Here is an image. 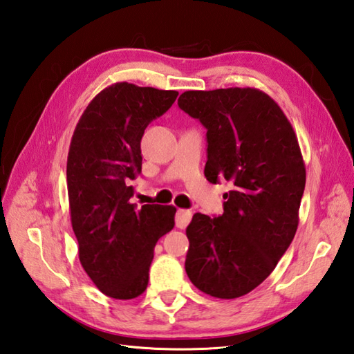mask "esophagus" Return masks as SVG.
<instances>
[{
    "instance_id": "obj_1",
    "label": "esophagus",
    "mask_w": 354,
    "mask_h": 354,
    "mask_svg": "<svg viewBox=\"0 0 354 354\" xmlns=\"http://www.w3.org/2000/svg\"><path fill=\"white\" fill-rule=\"evenodd\" d=\"M192 218V212L191 210H186V209H178L177 210V215H176V224L178 229H185V227L189 224Z\"/></svg>"
}]
</instances>
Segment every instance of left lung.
<instances>
[{
	"label": "left lung",
	"instance_id": "8db88e82",
	"mask_svg": "<svg viewBox=\"0 0 354 354\" xmlns=\"http://www.w3.org/2000/svg\"><path fill=\"white\" fill-rule=\"evenodd\" d=\"M178 107L207 129L210 183L227 180L224 214H195L185 268L201 292L232 300L270 276L292 242L306 185L298 139L268 93L254 88L186 91Z\"/></svg>",
	"mask_w": 354,
	"mask_h": 354
}]
</instances>
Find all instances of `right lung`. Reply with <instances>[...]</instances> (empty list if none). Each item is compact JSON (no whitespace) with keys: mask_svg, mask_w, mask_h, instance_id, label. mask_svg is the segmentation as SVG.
<instances>
[{"mask_svg":"<svg viewBox=\"0 0 354 354\" xmlns=\"http://www.w3.org/2000/svg\"><path fill=\"white\" fill-rule=\"evenodd\" d=\"M177 95L115 83L84 109L71 139L66 182L78 257L95 286L116 300H131L147 289L156 242L174 227V206L136 209L129 182L142 169L147 125Z\"/></svg>","mask_w":354,"mask_h":354,"instance_id":"right-lung-1","label":"right lung"}]
</instances>
